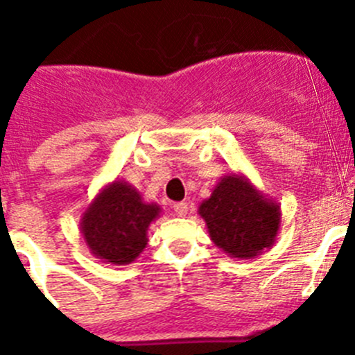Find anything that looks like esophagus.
<instances>
[{
  "mask_svg": "<svg viewBox=\"0 0 355 355\" xmlns=\"http://www.w3.org/2000/svg\"><path fill=\"white\" fill-rule=\"evenodd\" d=\"M174 213L175 216L184 218L188 214V202H178L174 204Z\"/></svg>",
  "mask_w": 355,
  "mask_h": 355,
  "instance_id": "1",
  "label": "esophagus"
}]
</instances>
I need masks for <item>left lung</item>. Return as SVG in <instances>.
I'll use <instances>...</instances> for the list:
<instances>
[{"label":"left lung","instance_id":"left-lung-1","mask_svg":"<svg viewBox=\"0 0 355 355\" xmlns=\"http://www.w3.org/2000/svg\"><path fill=\"white\" fill-rule=\"evenodd\" d=\"M199 214L211 241L232 259H255L276 241L282 211L275 199L260 191L245 174L223 175L202 200Z\"/></svg>","mask_w":355,"mask_h":355}]
</instances>
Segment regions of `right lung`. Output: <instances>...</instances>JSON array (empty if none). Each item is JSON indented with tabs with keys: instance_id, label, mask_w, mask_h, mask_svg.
<instances>
[{
	"instance_id": "obj_1",
	"label": "right lung",
	"mask_w": 355,
	"mask_h": 355,
	"mask_svg": "<svg viewBox=\"0 0 355 355\" xmlns=\"http://www.w3.org/2000/svg\"><path fill=\"white\" fill-rule=\"evenodd\" d=\"M162 207L146 202L125 180L105 184L80 216V234L89 252L107 264H132L148 246V229Z\"/></svg>"
}]
</instances>
